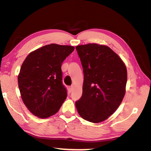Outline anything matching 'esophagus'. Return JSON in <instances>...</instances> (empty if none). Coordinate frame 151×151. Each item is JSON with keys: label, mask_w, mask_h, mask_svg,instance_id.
Segmentation results:
<instances>
[{"label": "esophagus", "mask_w": 151, "mask_h": 151, "mask_svg": "<svg viewBox=\"0 0 151 151\" xmlns=\"http://www.w3.org/2000/svg\"><path fill=\"white\" fill-rule=\"evenodd\" d=\"M73 89V86H70L68 87V91H69V92H71Z\"/></svg>", "instance_id": "1"}]
</instances>
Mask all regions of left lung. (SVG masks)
<instances>
[{
	"label": "left lung",
	"instance_id": "8db88e82",
	"mask_svg": "<svg viewBox=\"0 0 151 151\" xmlns=\"http://www.w3.org/2000/svg\"><path fill=\"white\" fill-rule=\"evenodd\" d=\"M84 72L82 97L76 106L83 119L103 122L120 106L125 94L127 68L107 46L95 43L76 47Z\"/></svg>",
	"mask_w": 151,
	"mask_h": 151
}]
</instances>
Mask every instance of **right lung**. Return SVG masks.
Returning a JSON list of instances; mask_svg holds the SVG:
<instances>
[{
	"mask_svg": "<svg viewBox=\"0 0 151 151\" xmlns=\"http://www.w3.org/2000/svg\"><path fill=\"white\" fill-rule=\"evenodd\" d=\"M74 50L68 45H47L31 52L22 63L18 86L23 103L34 115L46 118L60 108L67 96L62 63Z\"/></svg>",
	"mask_w": 151,
	"mask_h": 151,
	"instance_id": "right-lung-1",
	"label": "right lung"
}]
</instances>
